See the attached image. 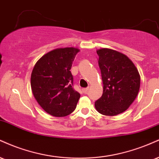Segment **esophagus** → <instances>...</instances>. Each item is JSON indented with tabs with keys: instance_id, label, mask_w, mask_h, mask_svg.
Instances as JSON below:
<instances>
[{
	"instance_id": "obj_1",
	"label": "esophagus",
	"mask_w": 159,
	"mask_h": 159,
	"mask_svg": "<svg viewBox=\"0 0 159 159\" xmlns=\"http://www.w3.org/2000/svg\"><path fill=\"white\" fill-rule=\"evenodd\" d=\"M89 87H87V88H84V89H82V92H83L84 93H87L88 91H89Z\"/></svg>"
}]
</instances>
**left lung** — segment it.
Returning <instances> with one entry per match:
<instances>
[{
  "label": "left lung",
  "mask_w": 159,
  "mask_h": 159,
  "mask_svg": "<svg viewBox=\"0 0 159 159\" xmlns=\"http://www.w3.org/2000/svg\"><path fill=\"white\" fill-rule=\"evenodd\" d=\"M103 81V94L95 102L99 113L113 116L127 110L140 88V75L132 61L119 52L97 50Z\"/></svg>",
  "instance_id": "8db88e82"
}]
</instances>
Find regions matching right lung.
Segmentation results:
<instances>
[{"label":"right lung","mask_w":159,"mask_h":159,"mask_svg":"<svg viewBox=\"0 0 159 159\" xmlns=\"http://www.w3.org/2000/svg\"><path fill=\"white\" fill-rule=\"evenodd\" d=\"M79 49L58 48L41 57L31 75L34 97L44 111L55 117L66 116L75 110L80 94L73 88L70 72Z\"/></svg>","instance_id":"1"}]
</instances>
